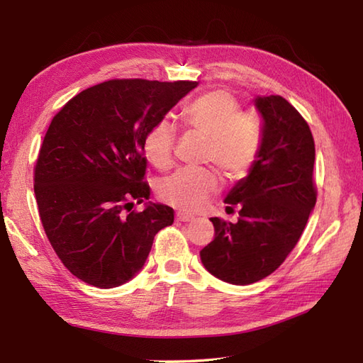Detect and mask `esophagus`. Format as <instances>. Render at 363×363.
<instances>
[{"instance_id":"obj_1","label":"esophagus","mask_w":363,"mask_h":363,"mask_svg":"<svg viewBox=\"0 0 363 363\" xmlns=\"http://www.w3.org/2000/svg\"><path fill=\"white\" fill-rule=\"evenodd\" d=\"M176 218H177V221H184V223H187V221H194V220H195L194 215H189V213H181V212L176 215Z\"/></svg>"}]
</instances>
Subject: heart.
I'll list each match as a JSON object with an SVG mask.
<instances>
[{"mask_svg":"<svg viewBox=\"0 0 363 363\" xmlns=\"http://www.w3.org/2000/svg\"><path fill=\"white\" fill-rule=\"evenodd\" d=\"M184 125L206 138L204 160L213 162L229 179L248 176L259 159L264 126L256 112H242L240 101L229 90H212L196 98L182 112ZM176 129L160 120L145 135L143 152L154 167L172 164ZM218 177L212 169L184 168L160 184V196L182 211L195 212L218 190Z\"/></svg>","mask_w":363,"mask_h":363,"instance_id":"obj_1","label":"heart"}]
</instances>
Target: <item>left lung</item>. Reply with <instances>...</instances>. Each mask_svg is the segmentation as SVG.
Listing matches in <instances>:
<instances>
[{"label": "left lung", "mask_w": 363, "mask_h": 363, "mask_svg": "<svg viewBox=\"0 0 363 363\" xmlns=\"http://www.w3.org/2000/svg\"><path fill=\"white\" fill-rule=\"evenodd\" d=\"M264 142L256 165L225 198L237 223L211 218L213 240L199 252L218 279L248 285L279 268L295 248L317 203L311 128L287 99L257 96Z\"/></svg>", "instance_id": "left-lung-1"}]
</instances>
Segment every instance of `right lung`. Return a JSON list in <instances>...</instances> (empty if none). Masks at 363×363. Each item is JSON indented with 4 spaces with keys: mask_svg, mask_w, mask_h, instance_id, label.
<instances>
[{
    "mask_svg": "<svg viewBox=\"0 0 363 363\" xmlns=\"http://www.w3.org/2000/svg\"><path fill=\"white\" fill-rule=\"evenodd\" d=\"M198 82L112 79L82 90L46 130L34 168L38 213L70 273L113 289L143 268L174 211L150 199L143 140Z\"/></svg>",
    "mask_w": 363,
    "mask_h": 363,
    "instance_id": "add662e5",
    "label": "right lung"
}]
</instances>
